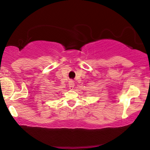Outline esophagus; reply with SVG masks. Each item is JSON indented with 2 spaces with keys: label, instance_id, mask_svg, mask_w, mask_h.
Returning a JSON list of instances; mask_svg holds the SVG:
<instances>
[{
  "label": "esophagus",
  "instance_id": "1",
  "mask_svg": "<svg viewBox=\"0 0 150 150\" xmlns=\"http://www.w3.org/2000/svg\"><path fill=\"white\" fill-rule=\"evenodd\" d=\"M69 89L72 90L74 89V82L73 81H70L69 82Z\"/></svg>",
  "mask_w": 150,
  "mask_h": 150
}]
</instances>
